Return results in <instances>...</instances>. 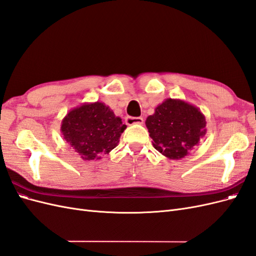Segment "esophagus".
<instances>
[{"instance_id": "34e87169", "label": "esophagus", "mask_w": 256, "mask_h": 256, "mask_svg": "<svg viewBox=\"0 0 256 256\" xmlns=\"http://www.w3.org/2000/svg\"><path fill=\"white\" fill-rule=\"evenodd\" d=\"M144 120L143 118H134V116H127V118H125V122L127 124L128 126H131V125H134V124H143Z\"/></svg>"}]
</instances>
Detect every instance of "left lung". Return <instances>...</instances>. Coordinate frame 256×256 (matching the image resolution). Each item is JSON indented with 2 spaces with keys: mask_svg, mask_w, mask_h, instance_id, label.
Returning a JSON list of instances; mask_svg holds the SVG:
<instances>
[{
  "mask_svg": "<svg viewBox=\"0 0 256 256\" xmlns=\"http://www.w3.org/2000/svg\"><path fill=\"white\" fill-rule=\"evenodd\" d=\"M145 124L154 148L170 159L187 156L206 134L204 115L182 100L166 99Z\"/></svg>",
  "mask_w": 256,
  "mask_h": 256,
  "instance_id": "1",
  "label": "left lung"
}]
</instances>
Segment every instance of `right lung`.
<instances>
[{"label":"right lung","mask_w":256,"mask_h":256,"mask_svg":"<svg viewBox=\"0 0 256 256\" xmlns=\"http://www.w3.org/2000/svg\"><path fill=\"white\" fill-rule=\"evenodd\" d=\"M126 129L122 120L102 102L83 104L72 110L62 122L64 138L84 160L100 159L118 146Z\"/></svg>","instance_id":"obj_1"}]
</instances>
